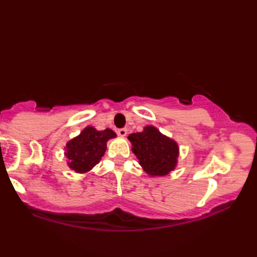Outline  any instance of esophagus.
Segmentation results:
<instances>
[{"label":"esophagus","mask_w":257,"mask_h":257,"mask_svg":"<svg viewBox=\"0 0 257 257\" xmlns=\"http://www.w3.org/2000/svg\"><path fill=\"white\" fill-rule=\"evenodd\" d=\"M117 134L120 136V137H124V136L127 135V129H125V128H120V129H118Z\"/></svg>","instance_id":"esophagus-1"}]
</instances>
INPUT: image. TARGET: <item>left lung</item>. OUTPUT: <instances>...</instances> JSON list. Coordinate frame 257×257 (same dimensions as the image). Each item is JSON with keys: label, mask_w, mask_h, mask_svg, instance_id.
I'll list each match as a JSON object with an SVG mask.
<instances>
[{"label": "left lung", "mask_w": 257, "mask_h": 257, "mask_svg": "<svg viewBox=\"0 0 257 257\" xmlns=\"http://www.w3.org/2000/svg\"><path fill=\"white\" fill-rule=\"evenodd\" d=\"M133 152L140 166L150 176H166L177 165L179 148L170 138L159 133L157 128L147 125L143 133L129 135Z\"/></svg>", "instance_id": "8db88e82"}]
</instances>
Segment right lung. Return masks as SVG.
Masks as SVG:
<instances>
[{"mask_svg": "<svg viewBox=\"0 0 257 257\" xmlns=\"http://www.w3.org/2000/svg\"><path fill=\"white\" fill-rule=\"evenodd\" d=\"M116 137L112 130L106 129L98 132L95 128H85L78 137L70 140L66 145V155L69 159L68 166L78 173L91 170L99 163L107 148V141Z\"/></svg>", "mask_w": 257, "mask_h": 257, "instance_id": "add662e5", "label": "right lung"}]
</instances>
